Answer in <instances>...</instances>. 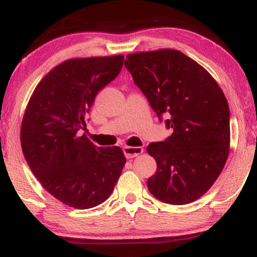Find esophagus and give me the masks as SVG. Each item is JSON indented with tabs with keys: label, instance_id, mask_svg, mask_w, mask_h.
<instances>
[{
	"label": "esophagus",
	"instance_id": "obj_1",
	"mask_svg": "<svg viewBox=\"0 0 257 257\" xmlns=\"http://www.w3.org/2000/svg\"><path fill=\"white\" fill-rule=\"evenodd\" d=\"M123 152L126 158H134L141 155L144 152V149L141 146H125L123 147Z\"/></svg>",
	"mask_w": 257,
	"mask_h": 257
}]
</instances>
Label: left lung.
<instances>
[{"label": "left lung", "instance_id": "8db88e82", "mask_svg": "<svg viewBox=\"0 0 257 257\" xmlns=\"http://www.w3.org/2000/svg\"><path fill=\"white\" fill-rule=\"evenodd\" d=\"M124 65L159 120L173 134L147 152L157 172L147 187L164 203L182 205L202 197L219 178L229 152V108L204 67L175 49L126 55Z\"/></svg>", "mask_w": 257, "mask_h": 257}]
</instances>
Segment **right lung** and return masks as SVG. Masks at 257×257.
<instances>
[{"mask_svg": "<svg viewBox=\"0 0 257 257\" xmlns=\"http://www.w3.org/2000/svg\"><path fill=\"white\" fill-rule=\"evenodd\" d=\"M123 55L70 59L47 73L29 100L20 141L44 190L65 205L89 209L105 202L125 157L120 147H98L81 129L96 94L118 76Z\"/></svg>", "mask_w": 257, "mask_h": 257, "instance_id": "obj_1", "label": "right lung"}]
</instances>
